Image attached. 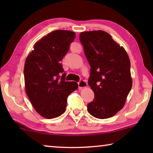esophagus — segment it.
Here are the masks:
<instances>
[{
  "label": "esophagus",
  "mask_w": 153,
  "mask_h": 153,
  "mask_svg": "<svg viewBox=\"0 0 153 153\" xmlns=\"http://www.w3.org/2000/svg\"><path fill=\"white\" fill-rule=\"evenodd\" d=\"M78 86L79 88H86L87 86V83L86 81L83 79H80L78 82Z\"/></svg>",
  "instance_id": "34e87169"
}]
</instances>
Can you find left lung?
I'll return each mask as SVG.
<instances>
[{
	"instance_id": "8db88e82",
	"label": "left lung",
	"mask_w": 153,
	"mask_h": 153,
	"mask_svg": "<svg viewBox=\"0 0 153 153\" xmlns=\"http://www.w3.org/2000/svg\"><path fill=\"white\" fill-rule=\"evenodd\" d=\"M79 40L90 66L88 85L94 93L88 111L98 119L113 117L123 108L132 86L129 56L104 31L82 32Z\"/></svg>"
}]
</instances>
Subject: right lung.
<instances>
[{
  "label": "right lung",
  "mask_w": 153,
  "mask_h": 153,
  "mask_svg": "<svg viewBox=\"0 0 153 153\" xmlns=\"http://www.w3.org/2000/svg\"><path fill=\"white\" fill-rule=\"evenodd\" d=\"M75 38L71 31H53L35 44L25 60V92L35 110L45 118L61 115L68 96L78 88L76 82L65 81L61 63Z\"/></svg>",
  "instance_id": "obj_1"
}]
</instances>
